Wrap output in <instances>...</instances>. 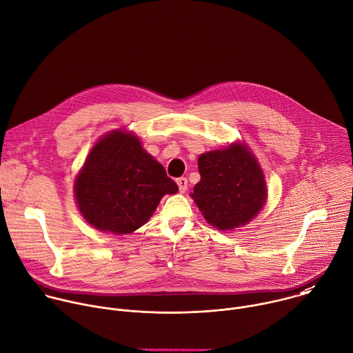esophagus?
<instances>
[{"mask_svg": "<svg viewBox=\"0 0 353 353\" xmlns=\"http://www.w3.org/2000/svg\"><path fill=\"white\" fill-rule=\"evenodd\" d=\"M176 183H177V185H179L180 192H185V191H187V188H188V180H187L185 177H180V179H177V180H176Z\"/></svg>", "mask_w": 353, "mask_h": 353, "instance_id": "obj_1", "label": "esophagus"}]
</instances>
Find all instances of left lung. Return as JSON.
I'll use <instances>...</instances> for the list:
<instances>
[{
  "label": "left lung",
  "instance_id": "8db88e82",
  "mask_svg": "<svg viewBox=\"0 0 353 353\" xmlns=\"http://www.w3.org/2000/svg\"><path fill=\"white\" fill-rule=\"evenodd\" d=\"M201 181L191 196L209 224L230 230L247 224L262 209L266 183L254 155L241 144L198 159Z\"/></svg>",
  "mask_w": 353,
  "mask_h": 353
}]
</instances>
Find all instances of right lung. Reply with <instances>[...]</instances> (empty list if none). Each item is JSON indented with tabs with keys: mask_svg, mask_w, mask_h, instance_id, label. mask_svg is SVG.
<instances>
[{
	"mask_svg": "<svg viewBox=\"0 0 353 353\" xmlns=\"http://www.w3.org/2000/svg\"><path fill=\"white\" fill-rule=\"evenodd\" d=\"M177 184L130 133L113 132L91 150L74 183L84 219L95 228L128 234L148 221L165 194Z\"/></svg>",
	"mask_w": 353,
	"mask_h": 353,
	"instance_id": "add662e5",
	"label": "right lung"
}]
</instances>
